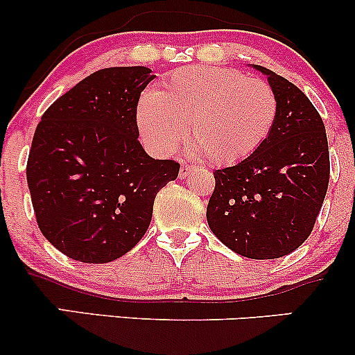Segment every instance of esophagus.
<instances>
[{"instance_id":"obj_1","label":"esophagus","mask_w":355,"mask_h":355,"mask_svg":"<svg viewBox=\"0 0 355 355\" xmlns=\"http://www.w3.org/2000/svg\"><path fill=\"white\" fill-rule=\"evenodd\" d=\"M191 172H193V166L187 165V164L182 165L180 166V173H178V178H180V180H185V178L190 177Z\"/></svg>"}]
</instances>
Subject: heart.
Returning a JSON list of instances; mask_svg holds the SVG:
<instances>
[{
	"instance_id": "heart-1",
	"label": "heart",
	"mask_w": 355,
	"mask_h": 355,
	"mask_svg": "<svg viewBox=\"0 0 355 355\" xmlns=\"http://www.w3.org/2000/svg\"><path fill=\"white\" fill-rule=\"evenodd\" d=\"M277 95L267 81L217 67L173 71L138 101L146 145L168 155L185 140L211 165H234L259 148L274 128Z\"/></svg>"
}]
</instances>
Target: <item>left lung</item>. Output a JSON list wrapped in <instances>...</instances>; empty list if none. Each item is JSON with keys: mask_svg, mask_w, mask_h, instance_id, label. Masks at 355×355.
<instances>
[{"mask_svg": "<svg viewBox=\"0 0 355 355\" xmlns=\"http://www.w3.org/2000/svg\"><path fill=\"white\" fill-rule=\"evenodd\" d=\"M267 75L277 95L270 135L240 164L215 170L207 222L220 242L248 259H279L307 240L331 177L324 121L284 76Z\"/></svg>", "mask_w": 355, "mask_h": 355, "instance_id": "1", "label": "left lung"}]
</instances>
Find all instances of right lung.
<instances>
[{
	"label": "right lung",
	"instance_id": "1",
	"mask_svg": "<svg viewBox=\"0 0 355 355\" xmlns=\"http://www.w3.org/2000/svg\"><path fill=\"white\" fill-rule=\"evenodd\" d=\"M146 67L103 68L60 96L35 130L26 180L40 230L73 260L107 263L140 242L180 164L138 141Z\"/></svg>",
	"mask_w": 355,
	"mask_h": 355
}]
</instances>
